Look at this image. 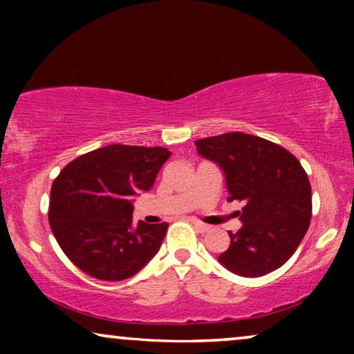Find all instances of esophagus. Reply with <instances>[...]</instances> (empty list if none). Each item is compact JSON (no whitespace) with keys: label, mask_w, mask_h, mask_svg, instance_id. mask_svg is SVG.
I'll return each mask as SVG.
<instances>
[{"label":"esophagus","mask_w":354,"mask_h":354,"mask_svg":"<svg viewBox=\"0 0 354 354\" xmlns=\"http://www.w3.org/2000/svg\"><path fill=\"white\" fill-rule=\"evenodd\" d=\"M192 224L195 225L196 229L201 232V234H205V232H209V230H211V227H209V225H207V224H203V222L196 221V219H192Z\"/></svg>","instance_id":"34e87169"}]
</instances>
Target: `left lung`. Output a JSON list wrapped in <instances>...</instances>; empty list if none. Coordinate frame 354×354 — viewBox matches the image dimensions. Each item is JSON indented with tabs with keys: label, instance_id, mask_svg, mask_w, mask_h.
Segmentation results:
<instances>
[{
	"label": "left lung",
	"instance_id": "left-lung-1",
	"mask_svg": "<svg viewBox=\"0 0 354 354\" xmlns=\"http://www.w3.org/2000/svg\"><path fill=\"white\" fill-rule=\"evenodd\" d=\"M203 158L225 176L229 201H243L241 229L219 263L243 277H261L279 269L301 243L311 222L308 174L292 153L254 135L230 132L195 142Z\"/></svg>",
	"mask_w": 354,
	"mask_h": 354
}]
</instances>
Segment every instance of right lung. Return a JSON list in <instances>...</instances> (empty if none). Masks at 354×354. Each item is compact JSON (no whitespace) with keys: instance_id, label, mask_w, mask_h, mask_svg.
I'll use <instances>...</instances> for the list:
<instances>
[{"instance_id":"obj_1","label":"right lung","mask_w":354,"mask_h":354,"mask_svg":"<svg viewBox=\"0 0 354 354\" xmlns=\"http://www.w3.org/2000/svg\"><path fill=\"white\" fill-rule=\"evenodd\" d=\"M171 156L162 147L108 145L82 154L51 187L50 225L61 250L100 280L132 277L158 253L167 224H132V198L148 192Z\"/></svg>"}]
</instances>
